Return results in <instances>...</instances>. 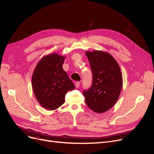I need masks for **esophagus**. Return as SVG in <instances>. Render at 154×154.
Wrapping results in <instances>:
<instances>
[{"instance_id": "1", "label": "esophagus", "mask_w": 154, "mask_h": 154, "mask_svg": "<svg viewBox=\"0 0 154 154\" xmlns=\"http://www.w3.org/2000/svg\"><path fill=\"white\" fill-rule=\"evenodd\" d=\"M80 82H75V87H76V88H78L79 87H80Z\"/></svg>"}]
</instances>
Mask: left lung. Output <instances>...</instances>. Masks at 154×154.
I'll list each match as a JSON object with an SVG mask.
<instances>
[{
    "label": "left lung",
    "mask_w": 154,
    "mask_h": 154,
    "mask_svg": "<svg viewBox=\"0 0 154 154\" xmlns=\"http://www.w3.org/2000/svg\"><path fill=\"white\" fill-rule=\"evenodd\" d=\"M92 72V85L83 92L88 108L96 113L109 110L117 102L123 86L122 71L117 61L103 51H86Z\"/></svg>",
    "instance_id": "1"
}]
</instances>
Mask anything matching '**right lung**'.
I'll list each match as a JSON object with an SVG mask.
<instances>
[{
	"label": "right lung",
	"mask_w": 154,
	"mask_h": 154,
	"mask_svg": "<svg viewBox=\"0 0 154 154\" xmlns=\"http://www.w3.org/2000/svg\"><path fill=\"white\" fill-rule=\"evenodd\" d=\"M65 56L57 53L44 56L36 66L32 75V87L38 103L44 108L53 110L65 102V96L75 88L64 71Z\"/></svg>",
	"instance_id": "right-lung-1"
}]
</instances>
